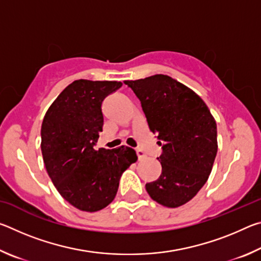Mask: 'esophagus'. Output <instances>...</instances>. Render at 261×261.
<instances>
[{"mask_svg": "<svg viewBox=\"0 0 261 261\" xmlns=\"http://www.w3.org/2000/svg\"><path fill=\"white\" fill-rule=\"evenodd\" d=\"M136 153H137V155H138L139 160H144V159H146V156H147L146 154H145L143 151H141V149H137Z\"/></svg>", "mask_w": 261, "mask_h": 261, "instance_id": "34e87169", "label": "esophagus"}]
</instances>
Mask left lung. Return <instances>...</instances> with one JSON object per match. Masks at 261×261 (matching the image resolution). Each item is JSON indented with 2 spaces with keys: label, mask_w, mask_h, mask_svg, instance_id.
<instances>
[{
  "label": "left lung",
  "mask_w": 261,
  "mask_h": 261,
  "mask_svg": "<svg viewBox=\"0 0 261 261\" xmlns=\"http://www.w3.org/2000/svg\"><path fill=\"white\" fill-rule=\"evenodd\" d=\"M138 96L162 154V173L146 184L154 201L169 208L187 204L204 187L218 152L216 122L199 95L167 74L125 81Z\"/></svg>",
  "instance_id": "1"
}]
</instances>
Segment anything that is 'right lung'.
<instances>
[{
  "label": "right lung",
  "mask_w": 261,
  "mask_h": 261,
  "mask_svg": "<svg viewBox=\"0 0 261 261\" xmlns=\"http://www.w3.org/2000/svg\"><path fill=\"white\" fill-rule=\"evenodd\" d=\"M121 82L78 79L48 108L41 125L47 173L62 197L76 208L98 212L116 196L122 174L137 161L135 149H94L102 131L105 98Z\"/></svg>",
  "instance_id": "add662e5"
}]
</instances>
